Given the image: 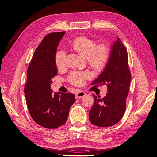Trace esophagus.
I'll use <instances>...</instances> for the list:
<instances>
[{"label":"esophagus","instance_id":"1","mask_svg":"<svg viewBox=\"0 0 157 157\" xmlns=\"http://www.w3.org/2000/svg\"><path fill=\"white\" fill-rule=\"evenodd\" d=\"M75 98L77 99H80L82 98V97H84V96H86V93H85L84 92H82V91H80L78 92L77 94L75 95Z\"/></svg>","mask_w":157,"mask_h":157}]
</instances>
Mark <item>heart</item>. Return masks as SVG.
I'll use <instances>...</instances> for the list:
<instances>
[{"instance_id": "obj_1", "label": "heart", "mask_w": 157, "mask_h": 157, "mask_svg": "<svg viewBox=\"0 0 157 157\" xmlns=\"http://www.w3.org/2000/svg\"><path fill=\"white\" fill-rule=\"evenodd\" d=\"M98 44L97 40L92 38L81 36L76 38L71 42L70 48L80 56L86 58L88 64L93 69L100 71L105 68L110 59L111 49L106 43ZM66 55L64 51L59 50L55 56V64L58 69L65 65ZM90 77L87 72H73L69 75V81L75 86H81L85 79Z\"/></svg>"}]
</instances>
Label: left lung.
<instances>
[{
	"instance_id": "obj_1",
	"label": "left lung",
	"mask_w": 157,
	"mask_h": 157,
	"mask_svg": "<svg viewBox=\"0 0 157 157\" xmlns=\"http://www.w3.org/2000/svg\"><path fill=\"white\" fill-rule=\"evenodd\" d=\"M130 80L127 50L118 38L112 47L106 67L92 84L99 86L106 84L108 91L103 98L92 94L94 102L89 112V119L92 124L109 127L119 122L125 113Z\"/></svg>"
}]
</instances>
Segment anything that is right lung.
Masks as SVG:
<instances>
[{
	"instance_id": "obj_1",
	"label": "right lung",
	"mask_w": 157,
	"mask_h": 157,
	"mask_svg": "<svg viewBox=\"0 0 157 157\" xmlns=\"http://www.w3.org/2000/svg\"><path fill=\"white\" fill-rule=\"evenodd\" d=\"M65 31L47 35L37 47L27 69L24 88L30 115L36 124L54 129L67 120L71 107L75 101L72 93H56L51 90L52 78L58 74L55 56Z\"/></svg>"
}]
</instances>
